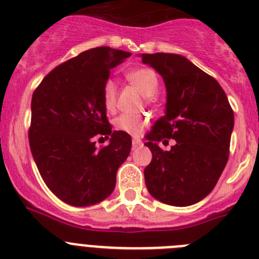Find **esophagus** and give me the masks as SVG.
<instances>
[{"mask_svg": "<svg viewBox=\"0 0 259 259\" xmlns=\"http://www.w3.org/2000/svg\"><path fill=\"white\" fill-rule=\"evenodd\" d=\"M141 144H143V141H141L140 139H134V140H132V146H134V148L141 145Z\"/></svg>", "mask_w": 259, "mask_h": 259, "instance_id": "1", "label": "esophagus"}]
</instances>
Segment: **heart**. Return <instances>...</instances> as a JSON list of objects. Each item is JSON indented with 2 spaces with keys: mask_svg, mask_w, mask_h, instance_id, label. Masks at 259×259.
Masks as SVG:
<instances>
[{
  "mask_svg": "<svg viewBox=\"0 0 259 259\" xmlns=\"http://www.w3.org/2000/svg\"><path fill=\"white\" fill-rule=\"evenodd\" d=\"M125 77L135 88L140 91L144 97H153L157 93L158 76L152 68L140 67L131 70L125 74ZM118 100V88L113 80H107L102 87V101L107 111H114L116 107ZM146 124V118L143 115H131V114H123L118 116L114 122V125L118 131L125 132L131 136H139Z\"/></svg>",
  "mask_w": 259,
  "mask_h": 259,
  "instance_id": "obj_1",
  "label": "heart"
}]
</instances>
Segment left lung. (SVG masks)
<instances>
[{"instance_id":"8db88e82","label":"left lung","mask_w":259,"mask_h":259,"mask_svg":"<svg viewBox=\"0 0 259 259\" xmlns=\"http://www.w3.org/2000/svg\"><path fill=\"white\" fill-rule=\"evenodd\" d=\"M143 62L163 77L166 113L146 139L153 158L145 167L146 188L155 200L189 206L205 198L218 183L230 155L233 110L223 88L185 57L143 54ZM174 138L163 151L157 143Z\"/></svg>"}]
</instances>
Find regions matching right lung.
Instances as JSON below:
<instances>
[{
    "instance_id": "add662e5",
    "label": "right lung",
    "mask_w": 259,
    "mask_h": 259,
    "mask_svg": "<svg viewBox=\"0 0 259 259\" xmlns=\"http://www.w3.org/2000/svg\"><path fill=\"white\" fill-rule=\"evenodd\" d=\"M130 56L109 47L85 50L53 68L32 95L31 153L48 188L71 206L109 197L131 152V136L111 131L102 101L110 70ZM109 136V146H95Z\"/></svg>"
}]
</instances>
